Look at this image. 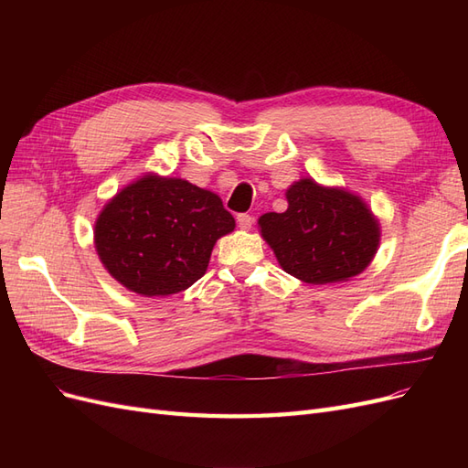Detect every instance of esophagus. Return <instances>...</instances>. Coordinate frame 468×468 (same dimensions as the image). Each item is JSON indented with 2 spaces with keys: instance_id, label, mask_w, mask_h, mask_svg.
<instances>
[{
  "instance_id": "esophagus-1",
  "label": "esophagus",
  "mask_w": 468,
  "mask_h": 468,
  "mask_svg": "<svg viewBox=\"0 0 468 468\" xmlns=\"http://www.w3.org/2000/svg\"><path fill=\"white\" fill-rule=\"evenodd\" d=\"M236 222H238V226L242 230H250L251 224H253V217H250V215H246V212H242V215L236 217Z\"/></svg>"
}]
</instances>
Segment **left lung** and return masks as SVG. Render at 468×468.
<instances>
[{"instance_id": "8db88e82", "label": "left lung", "mask_w": 468, "mask_h": 468, "mask_svg": "<svg viewBox=\"0 0 468 468\" xmlns=\"http://www.w3.org/2000/svg\"><path fill=\"white\" fill-rule=\"evenodd\" d=\"M289 208L260 218L261 236L285 271L310 285L346 281L371 263L378 222L359 199L301 179L287 191Z\"/></svg>"}]
</instances>
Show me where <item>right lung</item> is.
Masks as SVG:
<instances>
[{
  "label": "right lung",
  "mask_w": 468,
  "mask_h": 468,
  "mask_svg": "<svg viewBox=\"0 0 468 468\" xmlns=\"http://www.w3.org/2000/svg\"><path fill=\"white\" fill-rule=\"evenodd\" d=\"M232 230L218 195L186 179L144 176L101 210L95 248L121 285L167 296L205 275L217 239Z\"/></svg>",
  "instance_id": "1"
}]
</instances>
